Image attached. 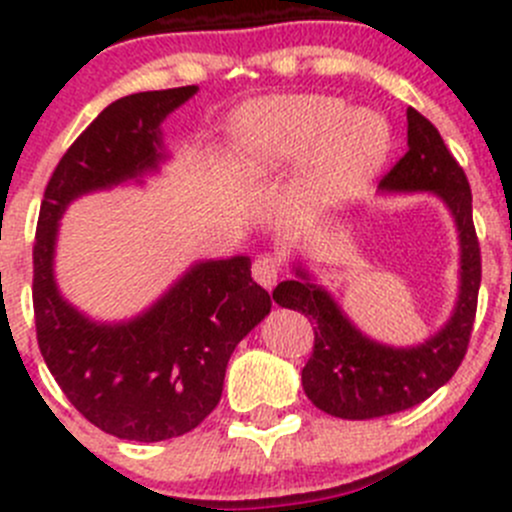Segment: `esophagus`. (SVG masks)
Here are the masks:
<instances>
[{"label":"esophagus","instance_id":"esophagus-1","mask_svg":"<svg viewBox=\"0 0 512 512\" xmlns=\"http://www.w3.org/2000/svg\"><path fill=\"white\" fill-rule=\"evenodd\" d=\"M277 275H280V262H277V257L260 255L252 262V277H255V282H260L262 287H275Z\"/></svg>","mask_w":512,"mask_h":512}]
</instances>
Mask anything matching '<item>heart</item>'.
<instances>
[{
	"mask_svg": "<svg viewBox=\"0 0 512 512\" xmlns=\"http://www.w3.org/2000/svg\"><path fill=\"white\" fill-rule=\"evenodd\" d=\"M235 163L245 178H265L309 156L304 198L332 208L354 198L391 153V126L369 108L327 94L277 96L247 108L235 126Z\"/></svg>",
	"mask_w": 512,
	"mask_h": 512,
	"instance_id": "b5f03b06",
	"label": "heart"
}]
</instances>
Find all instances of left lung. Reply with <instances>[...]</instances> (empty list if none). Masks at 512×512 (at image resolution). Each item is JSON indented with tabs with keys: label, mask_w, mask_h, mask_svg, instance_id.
Masks as SVG:
<instances>
[{
	"label": "left lung",
	"mask_w": 512,
	"mask_h": 512,
	"mask_svg": "<svg viewBox=\"0 0 512 512\" xmlns=\"http://www.w3.org/2000/svg\"><path fill=\"white\" fill-rule=\"evenodd\" d=\"M409 151L384 175L381 193H433L443 200L458 230L461 285L448 322L426 342L391 347L366 337L337 299L302 267L272 292L280 307L302 312L314 324V349L302 369L304 394L324 414L349 421L379 418L426 401L441 389L466 356L476 319L480 247L473 227V198L466 173L426 116L409 108Z\"/></svg>",
	"instance_id": "obj_1"
}]
</instances>
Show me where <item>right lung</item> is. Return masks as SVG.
<instances>
[{
    "label": "right lung",
    "mask_w": 512,
    "mask_h": 512,
    "mask_svg": "<svg viewBox=\"0 0 512 512\" xmlns=\"http://www.w3.org/2000/svg\"><path fill=\"white\" fill-rule=\"evenodd\" d=\"M198 86L143 91L103 108L71 143L44 190L34 240V319L41 356L81 416L116 438L156 443L193 431L223 396L225 369L272 302L250 257L195 262L146 312L96 322L54 277L59 220L76 198L143 183L168 160L160 123Z\"/></svg>",
    "instance_id": "right-lung-1"
}]
</instances>
